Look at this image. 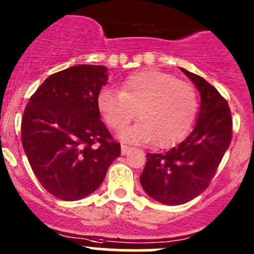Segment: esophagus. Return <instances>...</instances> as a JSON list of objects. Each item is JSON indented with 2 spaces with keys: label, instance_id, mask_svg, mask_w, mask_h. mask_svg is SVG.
Returning a JSON list of instances; mask_svg holds the SVG:
<instances>
[{
  "label": "esophagus",
  "instance_id": "esophagus-1",
  "mask_svg": "<svg viewBox=\"0 0 254 254\" xmlns=\"http://www.w3.org/2000/svg\"><path fill=\"white\" fill-rule=\"evenodd\" d=\"M129 150H131V147H128V146H126V145H122V147H121V152H122V155H127V153L129 152Z\"/></svg>",
  "mask_w": 254,
  "mask_h": 254
}]
</instances>
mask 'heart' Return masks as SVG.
I'll return each instance as SVG.
<instances>
[{"label": "heart", "mask_w": 254, "mask_h": 254, "mask_svg": "<svg viewBox=\"0 0 254 254\" xmlns=\"http://www.w3.org/2000/svg\"><path fill=\"white\" fill-rule=\"evenodd\" d=\"M97 108L109 128L122 131L136 116L138 122L122 133L125 141L159 147L179 142L191 129L197 113V95L188 83L157 69L136 71L121 84L120 92L103 88Z\"/></svg>", "instance_id": "1"}]
</instances>
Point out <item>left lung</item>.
<instances>
[{
	"instance_id": "1",
	"label": "left lung",
	"mask_w": 254,
	"mask_h": 254,
	"mask_svg": "<svg viewBox=\"0 0 254 254\" xmlns=\"http://www.w3.org/2000/svg\"><path fill=\"white\" fill-rule=\"evenodd\" d=\"M200 93L197 120L175 147L147 153L139 183L148 196L166 205H180L200 195L217 173L232 141L228 102L201 76L181 68Z\"/></svg>"
}]
</instances>
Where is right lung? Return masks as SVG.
Listing matches in <instances>:
<instances>
[{
    "mask_svg": "<svg viewBox=\"0 0 254 254\" xmlns=\"http://www.w3.org/2000/svg\"><path fill=\"white\" fill-rule=\"evenodd\" d=\"M103 65H75L51 74L31 95L21 141L44 189L60 200L83 199L98 189L121 155L97 108L107 84Z\"/></svg>",
    "mask_w": 254,
    "mask_h": 254,
    "instance_id": "add662e5",
    "label": "right lung"
}]
</instances>
